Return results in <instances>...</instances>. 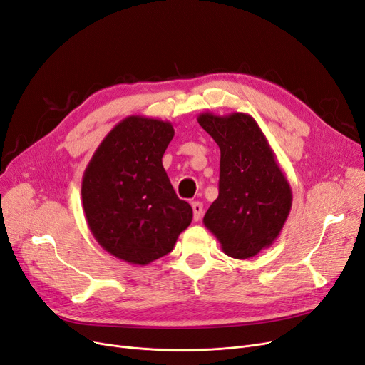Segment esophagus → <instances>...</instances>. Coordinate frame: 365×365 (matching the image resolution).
<instances>
[{"label": "esophagus", "instance_id": "1", "mask_svg": "<svg viewBox=\"0 0 365 365\" xmlns=\"http://www.w3.org/2000/svg\"><path fill=\"white\" fill-rule=\"evenodd\" d=\"M192 208H193V219L197 222V220H200V219L202 217L204 207H202L201 202H193V204H192Z\"/></svg>", "mask_w": 365, "mask_h": 365}]
</instances>
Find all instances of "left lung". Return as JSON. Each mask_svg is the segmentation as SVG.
<instances>
[{
    "instance_id": "left-lung-1",
    "label": "left lung",
    "mask_w": 365,
    "mask_h": 365,
    "mask_svg": "<svg viewBox=\"0 0 365 365\" xmlns=\"http://www.w3.org/2000/svg\"><path fill=\"white\" fill-rule=\"evenodd\" d=\"M197 123L220 149L219 196L204 225L233 259H250L279 237L292 207L291 185L250 114H200Z\"/></svg>"
}]
</instances>
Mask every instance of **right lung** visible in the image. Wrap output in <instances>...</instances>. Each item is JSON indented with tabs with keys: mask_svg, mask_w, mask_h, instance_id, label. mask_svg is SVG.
<instances>
[{
	"mask_svg": "<svg viewBox=\"0 0 365 365\" xmlns=\"http://www.w3.org/2000/svg\"><path fill=\"white\" fill-rule=\"evenodd\" d=\"M175 135L170 121L130 115L96 149L82 178L88 227L114 257L145 267L170 252L193 210L176 196L163 155Z\"/></svg>",
	"mask_w": 365,
	"mask_h": 365,
	"instance_id": "add662e5",
	"label": "right lung"
}]
</instances>
